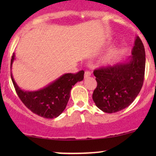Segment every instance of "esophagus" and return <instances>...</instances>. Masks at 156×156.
Returning <instances> with one entry per match:
<instances>
[{
	"label": "esophagus",
	"mask_w": 156,
	"mask_h": 156,
	"mask_svg": "<svg viewBox=\"0 0 156 156\" xmlns=\"http://www.w3.org/2000/svg\"><path fill=\"white\" fill-rule=\"evenodd\" d=\"M91 76V73L89 71H86L85 73H84V78H88Z\"/></svg>",
	"instance_id": "obj_1"
}]
</instances>
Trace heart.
Returning a JSON list of instances; mask_svg holds the SVG:
<instances>
[{
  "label": "heart",
  "mask_w": 156,
  "mask_h": 156,
  "mask_svg": "<svg viewBox=\"0 0 156 156\" xmlns=\"http://www.w3.org/2000/svg\"><path fill=\"white\" fill-rule=\"evenodd\" d=\"M119 53H120V50L118 47H115L108 52L102 60V64L104 66H108L112 64L114 60L119 56Z\"/></svg>",
  "instance_id": "obj_1"
}]
</instances>
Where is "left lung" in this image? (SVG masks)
Returning <instances> with one entry per match:
<instances>
[{
    "label": "left lung",
    "instance_id": "left-lung-1",
    "mask_svg": "<svg viewBox=\"0 0 156 156\" xmlns=\"http://www.w3.org/2000/svg\"><path fill=\"white\" fill-rule=\"evenodd\" d=\"M145 51L136 37L131 55L122 62L94 71L98 83L92 94L96 106L105 113H116L131 104L142 87Z\"/></svg>",
    "mask_w": 156,
    "mask_h": 156
}]
</instances>
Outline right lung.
<instances>
[{"mask_svg":"<svg viewBox=\"0 0 156 156\" xmlns=\"http://www.w3.org/2000/svg\"><path fill=\"white\" fill-rule=\"evenodd\" d=\"M15 57V53H13L11 59V68ZM83 70L76 74H64L47 87L33 92L24 91L20 88L12 73L11 78L17 95L27 108L40 117L53 119L64 112L70 97L71 89L77 82L83 80Z\"/></svg>","mask_w":156,"mask_h":156,"instance_id":"right-lung-1","label":"right lung"}]
</instances>
